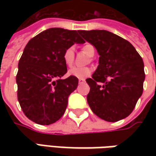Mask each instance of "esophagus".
Segmentation results:
<instances>
[{"mask_svg": "<svg viewBox=\"0 0 156 156\" xmlns=\"http://www.w3.org/2000/svg\"><path fill=\"white\" fill-rule=\"evenodd\" d=\"M78 81H79V83H80V84H81V83H84V82H85V80H84V79H79V80H78Z\"/></svg>", "mask_w": 156, "mask_h": 156, "instance_id": "obj_1", "label": "esophagus"}]
</instances>
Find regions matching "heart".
Here are the masks:
<instances>
[{"mask_svg":"<svg viewBox=\"0 0 156 156\" xmlns=\"http://www.w3.org/2000/svg\"><path fill=\"white\" fill-rule=\"evenodd\" d=\"M82 50L90 57L93 56L94 55V52H95L94 48L91 44H86V45L83 46ZM62 59L64 63L68 67H70L73 65L74 60H75V48H74V47H69V48L65 49V51L63 52ZM91 72H92V70L88 67H83V68L73 67L69 69L68 74L71 76H75L77 78L82 79V78H86L87 76H89Z\"/></svg>","mask_w":156,"mask_h":156,"instance_id":"heart-1","label":"heart"}]
</instances>
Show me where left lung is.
Instances as JSON below:
<instances>
[{"instance_id":"1","label":"left lung","mask_w":156,"mask_h":156,"mask_svg":"<svg viewBox=\"0 0 156 156\" xmlns=\"http://www.w3.org/2000/svg\"><path fill=\"white\" fill-rule=\"evenodd\" d=\"M96 48L99 65L86 81L87 103L101 119L115 122L132 113L142 94L145 80L142 58L129 41L107 30H79Z\"/></svg>"}]
</instances>
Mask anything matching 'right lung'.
Masks as SVG:
<instances>
[{"label": "right lung", "mask_w": 156, "mask_h": 156, "mask_svg": "<svg viewBox=\"0 0 156 156\" xmlns=\"http://www.w3.org/2000/svg\"><path fill=\"white\" fill-rule=\"evenodd\" d=\"M76 30L62 27L46 29L30 40L18 63L17 97L25 115L34 122L49 125L65 113L70 94L78 79L67 73L63 52L75 43L82 44Z\"/></svg>", "instance_id": "1"}]
</instances>
